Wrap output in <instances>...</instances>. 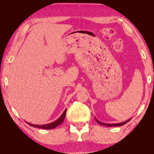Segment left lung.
I'll return each instance as SVG.
<instances>
[{
  "label": "left lung",
  "mask_w": 154,
  "mask_h": 154,
  "mask_svg": "<svg viewBox=\"0 0 154 154\" xmlns=\"http://www.w3.org/2000/svg\"><path fill=\"white\" fill-rule=\"evenodd\" d=\"M96 120L99 124L103 125V126H110L111 127V126H122V125L126 124L127 122L130 120V119H128V120H127V121L124 122H122V123H118V124H105V123H103V122H100V121L97 120L96 119Z\"/></svg>",
  "instance_id": "left-lung-1"
}]
</instances>
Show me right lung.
Instances as JSON below:
<instances>
[{
    "label": "right lung",
    "mask_w": 154,
    "mask_h": 154,
    "mask_svg": "<svg viewBox=\"0 0 154 154\" xmlns=\"http://www.w3.org/2000/svg\"><path fill=\"white\" fill-rule=\"evenodd\" d=\"M66 109H65L64 111L63 112V113L62 114V116L60 117V118L56 120L55 122H52V123L48 124H44V125H35V124H32L30 123H28L30 126H32V127H35V128H42V129H54L56 128L57 126H58L60 124H61L62 122H63L64 119L65 118V115H66Z\"/></svg>",
    "instance_id": "right-lung-1"
}]
</instances>
